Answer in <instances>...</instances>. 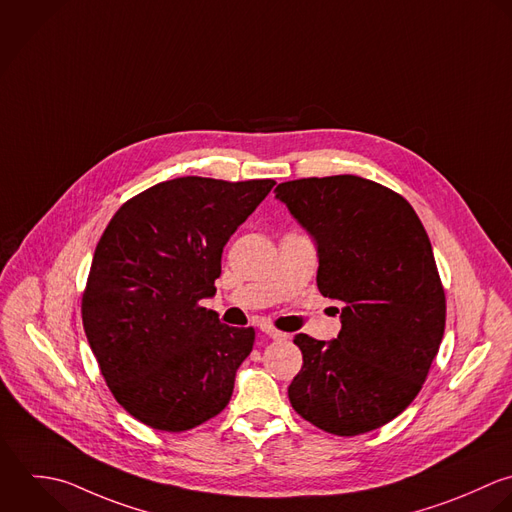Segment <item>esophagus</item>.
<instances>
[{"label":"esophagus","mask_w":512,"mask_h":512,"mask_svg":"<svg viewBox=\"0 0 512 512\" xmlns=\"http://www.w3.org/2000/svg\"><path fill=\"white\" fill-rule=\"evenodd\" d=\"M261 331L269 337V339H275V341H279V339H285L287 335L285 333H281V331H277L271 323H261Z\"/></svg>","instance_id":"34e87169"}]
</instances>
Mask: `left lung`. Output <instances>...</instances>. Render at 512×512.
I'll return each instance as SVG.
<instances>
[{"mask_svg": "<svg viewBox=\"0 0 512 512\" xmlns=\"http://www.w3.org/2000/svg\"><path fill=\"white\" fill-rule=\"evenodd\" d=\"M275 193L317 241L321 295L343 303L337 339H293L303 367L291 407L331 435L379 429L419 395L443 341L429 235L403 195L357 175L285 181Z\"/></svg>", "mask_w": 512, "mask_h": 512, "instance_id": "8db88e82", "label": "left lung"}]
</instances>
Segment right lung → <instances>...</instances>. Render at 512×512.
<instances>
[{
	"mask_svg": "<svg viewBox=\"0 0 512 512\" xmlns=\"http://www.w3.org/2000/svg\"><path fill=\"white\" fill-rule=\"evenodd\" d=\"M273 179L177 177L125 201L105 227L81 297L89 347L115 401L181 433L219 415L255 329L199 305L215 293L229 237Z\"/></svg>",
	"mask_w": 512,
	"mask_h": 512,
	"instance_id": "add662e5",
	"label": "right lung"
}]
</instances>
